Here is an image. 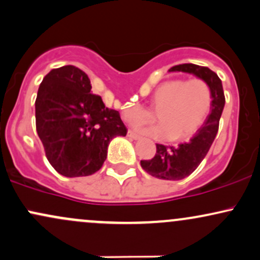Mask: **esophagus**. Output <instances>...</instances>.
Returning a JSON list of instances; mask_svg holds the SVG:
<instances>
[{"label": "esophagus", "instance_id": "obj_1", "mask_svg": "<svg viewBox=\"0 0 260 260\" xmlns=\"http://www.w3.org/2000/svg\"><path fill=\"white\" fill-rule=\"evenodd\" d=\"M127 137H128V138L133 139V140H138V139L140 138L138 134H136L134 132H132V131H128V132H127Z\"/></svg>", "mask_w": 260, "mask_h": 260}]
</instances>
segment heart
Returning <instances> with one entry per match:
<instances>
[{"label": "heart", "instance_id": "1", "mask_svg": "<svg viewBox=\"0 0 260 260\" xmlns=\"http://www.w3.org/2000/svg\"><path fill=\"white\" fill-rule=\"evenodd\" d=\"M211 104V89L205 80H166L155 89L150 100V110L156 112L161 124L142 127L140 131L157 139L169 138L172 142L187 139L204 123ZM123 116L131 123L147 122L153 118L151 112L142 106L126 107Z\"/></svg>", "mask_w": 260, "mask_h": 260}]
</instances>
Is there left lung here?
Wrapping results in <instances>:
<instances>
[{"instance_id": "left-lung-1", "label": "left lung", "mask_w": 260, "mask_h": 260, "mask_svg": "<svg viewBox=\"0 0 260 260\" xmlns=\"http://www.w3.org/2000/svg\"><path fill=\"white\" fill-rule=\"evenodd\" d=\"M169 72L189 73L205 80L210 86L213 95L210 113L192 138L186 143H181L177 147L156 144V154L153 159L140 161L143 170L149 175L160 180L178 181L192 174L208 154L219 129V121L225 106V95L221 79L208 67L183 63L174 66L170 68Z\"/></svg>"}]
</instances>
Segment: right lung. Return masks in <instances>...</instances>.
Returning <instances> with one entry per match:
<instances>
[{
    "label": "right lung",
    "mask_w": 260,
    "mask_h": 260,
    "mask_svg": "<svg viewBox=\"0 0 260 260\" xmlns=\"http://www.w3.org/2000/svg\"><path fill=\"white\" fill-rule=\"evenodd\" d=\"M88 76L74 66L51 70L35 100L37 132L51 166L66 177L99 171L115 137L127 128L120 113L91 94Z\"/></svg>",
    "instance_id": "1"
}]
</instances>
